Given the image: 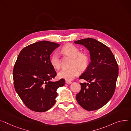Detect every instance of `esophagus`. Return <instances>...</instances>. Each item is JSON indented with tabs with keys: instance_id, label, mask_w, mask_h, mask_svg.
I'll return each mask as SVG.
<instances>
[{
	"instance_id": "esophagus-1",
	"label": "esophagus",
	"mask_w": 131,
	"mask_h": 131,
	"mask_svg": "<svg viewBox=\"0 0 131 131\" xmlns=\"http://www.w3.org/2000/svg\"><path fill=\"white\" fill-rule=\"evenodd\" d=\"M65 82H66V84H72V81H69V80H66L65 81Z\"/></svg>"
}]
</instances>
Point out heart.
<instances>
[{
    "mask_svg": "<svg viewBox=\"0 0 131 131\" xmlns=\"http://www.w3.org/2000/svg\"><path fill=\"white\" fill-rule=\"evenodd\" d=\"M62 52L66 55L72 57L73 58L72 66L70 68H64L58 74L60 78L65 79L67 80H71L75 77L78 76L80 71L78 67L81 69L85 68L88 65L89 57L86 52H80L78 47L72 44H67L62 49ZM50 64L55 69H58L61 67V60L59 54L55 52L50 57Z\"/></svg>",
    "mask_w": 131,
    "mask_h": 131,
    "instance_id": "obj_1",
    "label": "heart"
}]
</instances>
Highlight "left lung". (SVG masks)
<instances>
[{
  "label": "left lung",
  "mask_w": 131,
  "mask_h": 131,
  "mask_svg": "<svg viewBox=\"0 0 131 131\" xmlns=\"http://www.w3.org/2000/svg\"><path fill=\"white\" fill-rule=\"evenodd\" d=\"M75 43L84 45L89 51L91 63L79 79L81 90L76 95L79 104L88 111L101 108L111 99L115 89L118 67L108 46L92 38L81 39Z\"/></svg>",
  "instance_id": "left-lung-1"
}]
</instances>
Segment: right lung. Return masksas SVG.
<instances>
[{"mask_svg":"<svg viewBox=\"0 0 131 131\" xmlns=\"http://www.w3.org/2000/svg\"><path fill=\"white\" fill-rule=\"evenodd\" d=\"M59 44L42 41L20 52L13 70L14 84L19 96L30 110L39 112L50 109L56 102L58 88L65 80L52 81L56 72L50 64V55Z\"/></svg>","mask_w":131,"mask_h":131,"instance_id":"obj_1","label":"right lung"}]
</instances>
